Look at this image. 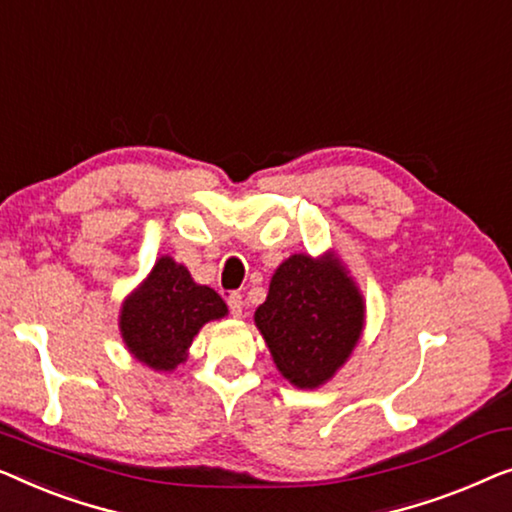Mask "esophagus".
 <instances>
[{
  "mask_svg": "<svg viewBox=\"0 0 512 512\" xmlns=\"http://www.w3.org/2000/svg\"><path fill=\"white\" fill-rule=\"evenodd\" d=\"M227 304H229V311H232L234 318H241L243 315V297L239 292H232L227 297Z\"/></svg>",
  "mask_w": 512,
  "mask_h": 512,
  "instance_id": "obj_1",
  "label": "esophagus"
}]
</instances>
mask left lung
I'll list each match as a JSON object with an SVG mask.
<instances>
[{"label": "left lung", "mask_w": 512, "mask_h": 512, "mask_svg": "<svg viewBox=\"0 0 512 512\" xmlns=\"http://www.w3.org/2000/svg\"><path fill=\"white\" fill-rule=\"evenodd\" d=\"M364 325V294L336 250L287 257L255 311L273 364L299 390L327 385L357 348Z\"/></svg>", "instance_id": "8db88e82"}]
</instances>
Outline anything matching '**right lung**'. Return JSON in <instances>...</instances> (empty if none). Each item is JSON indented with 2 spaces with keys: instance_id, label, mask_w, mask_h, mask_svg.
Segmentation results:
<instances>
[{
  "instance_id": "1",
  "label": "right lung",
  "mask_w": 512,
  "mask_h": 512,
  "mask_svg": "<svg viewBox=\"0 0 512 512\" xmlns=\"http://www.w3.org/2000/svg\"><path fill=\"white\" fill-rule=\"evenodd\" d=\"M227 313V304L213 287L194 283L185 264L162 255L122 301L118 327L136 362L171 373L187 359L199 329Z\"/></svg>"
}]
</instances>
